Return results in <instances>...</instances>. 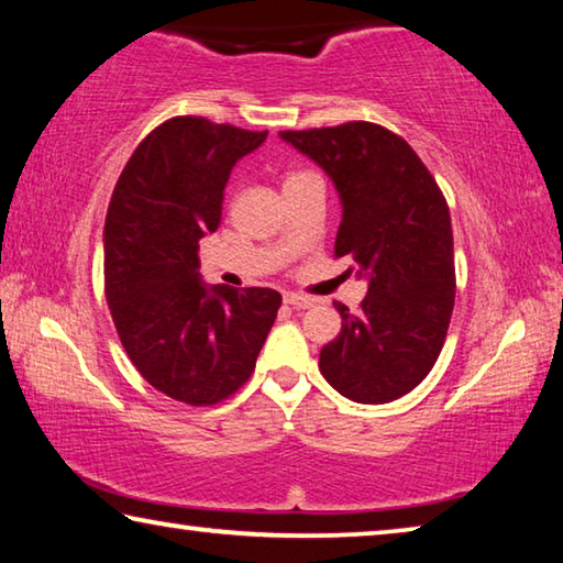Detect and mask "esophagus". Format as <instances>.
<instances>
[{"instance_id": "1", "label": "esophagus", "mask_w": 563, "mask_h": 563, "mask_svg": "<svg viewBox=\"0 0 563 563\" xmlns=\"http://www.w3.org/2000/svg\"><path fill=\"white\" fill-rule=\"evenodd\" d=\"M285 302L292 305V308H300V310L312 308V305H316V300H312L310 295H302V292H285Z\"/></svg>"}]
</instances>
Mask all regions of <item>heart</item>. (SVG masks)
Returning <instances> with one entry per match:
<instances>
[{"label":"heart","instance_id":"heart-1","mask_svg":"<svg viewBox=\"0 0 563 563\" xmlns=\"http://www.w3.org/2000/svg\"><path fill=\"white\" fill-rule=\"evenodd\" d=\"M300 176H305V174H300V170H292V174L285 176V184H288V180H292V178H300Z\"/></svg>","mask_w":563,"mask_h":563}]
</instances>
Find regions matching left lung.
Masks as SVG:
<instances>
[{
    "mask_svg": "<svg viewBox=\"0 0 563 563\" xmlns=\"http://www.w3.org/2000/svg\"><path fill=\"white\" fill-rule=\"evenodd\" d=\"M335 184L342 221L335 255L355 261L367 295L352 316L335 305L340 335L320 350V373L352 402L385 405L430 375L454 308L450 208L419 156L369 121L280 131Z\"/></svg>",
    "mask_w": 563,
    "mask_h": 563,
    "instance_id": "1",
    "label": "left lung"
}]
</instances>
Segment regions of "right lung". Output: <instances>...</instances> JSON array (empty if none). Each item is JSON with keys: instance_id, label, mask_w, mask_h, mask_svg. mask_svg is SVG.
Listing matches in <instances>:
<instances>
[{"instance_id": "1", "label": "right lung", "mask_w": 563, "mask_h": 563, "mask_svg": "<svg viewBox=\"0 0 563 563\" xmlns=\"http://www.w3.org/2000/svg\"><path fill=\"white\" fill-rule=\"evenodd\" d=\"M268 131L201 117L161 123L133 151L103 223V285L141 377L178 402L231 397L253 375L280 308L271 288L206 285L198 241L221 223L233 166Z\"/></svg>"}]
</instances>
